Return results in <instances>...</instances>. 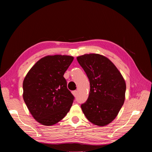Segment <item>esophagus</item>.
I'll use <instances>...</instances> for the list:
<instances>
[{"label":"esophagus","instance_id":"1","mask_svg":"<svg viewBox=\"0 0 152 152\" xmlns=\"http://www.w3.org/2000/svg\"><path fill=\"white\" fill-rule=\"evenodd\" d=\"M72 94H73V95L74 96H76L77 94V91H73L72 92Z\"/></svg>","mask_w":152,"mask_h":152}]
</instances>
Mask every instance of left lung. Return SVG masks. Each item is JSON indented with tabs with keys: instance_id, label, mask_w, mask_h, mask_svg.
<instances>
[{
	"instance_id": "left-lung-1",
	"label": "left lung",
	"mask_w": 152,
	"mask_h": 152,
	"mask_svg": "<svg viewBox=\"0 0 152 152\" xmlns=\"http://www.w3.org/2000/svg\"><path fill=\"white\" fill-rule=\"evenodd\" d=\"M90 82L89 97L81 104L91 123L104 126L112 122L125 100L126 85L114 64L102 55L84 54L77 58Z\"/></svg>"
}]
</instances>
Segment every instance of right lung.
Masks as SVG:
<instances>
[{
  "label": "right lung",
  "mask_w": 152,
  "mask_h": 152,
  "mask_svg": "<svg viewBox=\"0 0 152 152\" xmlns=\"http://www.w3.org/2000/svg\"><path fill=\"white\" fill-rule=\"evenodd\" d=\"M73 60L66 55L47 56L37 62L23 83L24 102L32 116L45 126L65 117L74 96L67 88L64 73Z\"/></svg>",
  "instance_id": "obj_1"
}]
</instances>
